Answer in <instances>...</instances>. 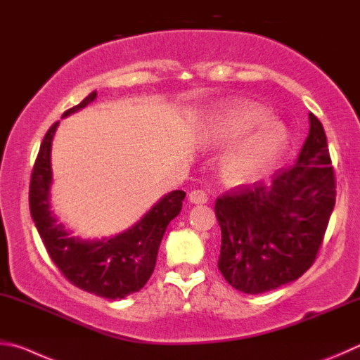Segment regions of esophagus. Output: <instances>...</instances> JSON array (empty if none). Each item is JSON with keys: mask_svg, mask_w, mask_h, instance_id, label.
Returning <instances> with one entry per match:
<instances>
[{"mask_svg": "<svg viewBox=\"0 0 360 360\" xmlns=\"http://www.w3.org/2000/svg\"><path fill=\"white\" fill-rule=\"evenodd\" d=\"M188 200L195 202V205H205V202H207L209 197L205 191H192L191 195H188Z\"/></svg>", "mask_w": 360, "mask_h": 360, "instance_id": "obj_1", "label": "esophagus"}]
</instances>
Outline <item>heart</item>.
Instances as JSON below:
<instances>
[{"label":"heart","instance_id":"heart-1","mask_svg":"<svg viewBox=\"0 0 360 360\" xmlns=\"http://www.w3.org/2000/svg\"><path fill=\"white\" fill-rule=\"evenodd\" d=\"M269 120L266 110L245 102L230 103L214 115L206 127V140L211 145H231L245 139L225 158L226 178L250 179L285 153L290 135L282 124Z\"/></svg>","mask_w":360,"mask_h":360}]
</instances>
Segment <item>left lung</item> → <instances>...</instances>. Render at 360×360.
<instances>
[{
    "label": "left lung",
    "instance_id": "8db88e82",
    "mask_svg": "<svg viewBox=\"0 0 360 360\" xmlns=\"http://www.w3.org/2000/svg\"><path fill=\"white\" fill-rule=\"evenodd\" d=\"M309 117L296 165L276 172L269 187L238 186L215 201L219 269L243 292H266L299 278L323 244L335 206V173L323 124Z\"/></svg>",
    "mask_w": 360,
    "mask_h": 360
}]
</instances>
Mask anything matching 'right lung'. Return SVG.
<instances>
[{
    "instance_id": "obj_1",
    "label": "right lung",
    "mask_w": 360,
    "mask_h": 360,
    "mask_svg": "<svg viewBox=\"0 0 360 360\" xmlns=\"http://www.w3.org/2000/svg\"><path fill=\"white\" fill-rule=\"evenodd\" d=\"M93 91L78 105L64 112L75 113L96 99ZM56 121L45 134L32 167L30 182L31 217L49 257L69 282L83 291L105 299H122L140 291L153 276L163 233L181 212L186 192L174 191L154 205L139 224L115 238L82 240L70 238L50 212L49 188L51 184L50 149Z\"/></svg>"
}]
</instances>
